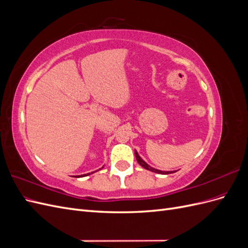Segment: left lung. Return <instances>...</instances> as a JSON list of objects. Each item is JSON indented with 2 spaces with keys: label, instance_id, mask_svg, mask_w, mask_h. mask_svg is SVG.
I'll return each instance as SVG.
<instances>
[{
  "label": "left lung",
  "instance_id": "left-lung-1",
  "mask_svg": "<svg viewBox=\"0 0 248 248\" xmlns=\"http://www.w3.org/2000/svg\"><path fill=\"white\" fill-rule=\"evenodd\" d=\"M134 155H136L137 161L139 162L140 166H141L142 168L148 170H151L153 172H157V174H161V175H168V174H171V172H175L176 171V170H157V169H154L152 167H150L149 164L144 159H141V157L139 155L138 151H136V150H134Z\"/></svg>",
  "mask_w": 248,
  "mask_h": 248
}]
</instances>
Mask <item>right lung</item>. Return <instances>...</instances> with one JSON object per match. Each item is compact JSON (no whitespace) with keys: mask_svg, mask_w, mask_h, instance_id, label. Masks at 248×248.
I'll return each instance as SVG.
<instances>
[{"mask_svg":"<svg viewBox=\"0 0 248 248\" xmlns=\"http://www.w3.org/2000/svg\"><path fill=\"white\" fill-rule=\"evenodd\" d=\"M100 170V169H99ZM94 172V171H93ZM93 172H91V174H93ZM90 172H88V174H85V175H80V176H78V178H81V177H86V176H89Z\"/></svg>","mask_w":248,"mask_h":248,"instance_id":"add662e5","label":"right lung"}]
</instances>
